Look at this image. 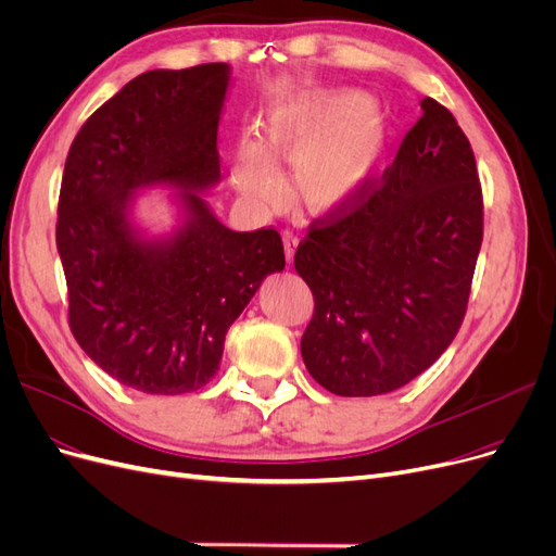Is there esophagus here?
Segmentation results:
<instances>
[{"label": "esophagus", "mask_w": 556, "mask_h": 556, "mask_svg": "<svg viewBox=\"0 0 556 556\" xmlns=\"http://www.w3.org/2000/svg\"><path fill=\"white\" fill-rule=\"evenodd\" d=\"M281 240H283V254H286V261H293V256H295V250H298V244H300V238L293 233V231H283L281 233Z\"/></svg>", "instance_id": "esophagus-1"}]
</instances>
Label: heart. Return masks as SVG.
Here are the masks:
<instances>
[{"mask_svg":"<svg viewBox=\"0 0 556 556\" xmlns=\"http://www.w3.org/2000/svg\"><path fill=\"white\" fill-rule=\"evenodd\" d=\"M384 143V118L376 105L348 91H318L267 121L258 143H238L231 182L247 201H273L281 190L273 160L291 162L293 197L309 211L330 213L362 192Z\"/></svg>","mask_w":556,"mask_h":556,"instance_id":"1","label":"heart"}]
</instances>
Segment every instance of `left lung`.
<instances>
[{"label":"left lung","instance_id":"8db88e82","mask_svg":"<svg viewBox=\"0 0 556 556\" xmlns=\"http://www.w3.org/2000/svg\"><path fill=\"white\" fill-rule=\"evenodd\" d=\"M380 185L312 224L295 270L314 293L306 371L337 396L415 380L454 341L483 240L477 160L433 98Z\"/></svg>","mask_w":556,"mask_h":556}]
</instances>
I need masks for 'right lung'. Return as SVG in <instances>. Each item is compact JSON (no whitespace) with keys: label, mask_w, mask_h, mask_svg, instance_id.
<instances>
[{"label":"right lung","mask_w":556,"mask_h":556,"mask_svg":"<svg viewBox=\"0 0 556 556\" xmlns=\"http://www.w3.org/2000/svg\"><path fill=\"white\" fill-rule=\"evenodd\" d=\"M229 87V64L141 73L89 116L66 157L56 250L71 330L102 371L143 394L211 382L229 327L286 265L275 229L231 231L203 197L222 178ZM153 187L174 189L177 208L157 237L134 217Z\"/></svg>","instance_id":"right-lung-1"}]
</instances>
